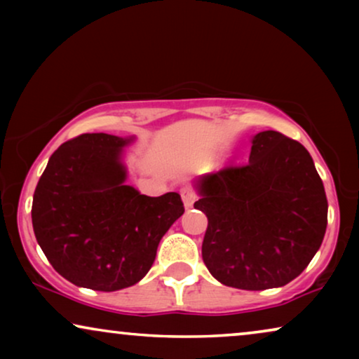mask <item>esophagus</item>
<instances>
[{
    "label": "esophagus",
    "instance_id": "34e87169",
    "mask_svg": "<svg viewBox=\"0 0 359 359\" xmlns=\"http://www.w3.org/2000/svg\"><path fill=\"white\" fill-rule=\"evenodd\" d=\"M181 198H183L184 208H191V205H193L194 201H196V194L191 188H183V189H181Z\"/></svg>",
    "mask_w": 359,
    "mask_h": 359
}]
</instances>
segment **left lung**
<instances>
[{"label":"left lung","mask_w":359,"mask_h":359,"mask_svg":"<svg viewBox=\"0 0 359 359\" xmlns=\"http://www.w3.org/2000/svg\"><path fill=\"white\" fill-rule=\"evenodd\" d=\"M208 215L203 259L225 286L263 291L297 278L320 248L328 203L306 147L276 130L253 137L247 165L196 181Z\"/></svg>","instance_id":"1"}]
</instances>
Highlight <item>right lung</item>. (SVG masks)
<instances>
[{
	"label": "right lung",
	"mask_w": 359,
	"mask_h": 359,
	"mask_svg": "<svg viewBox=\"0 0 359 359\" xmlns=\"http://www.w3.org/2000/svg\"><path fill=\"white\" fill-rule=\"evenodd\" d=\"M132 139L83 134L53 151L32 201V227L53 269L80 287L111 292L149 273L156 248L184 212L178 193L158 198L126 184Z\"/></svg>",
	"instance_id": "add662e5"
}]
</instances>
